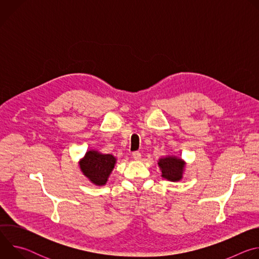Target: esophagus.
<instances>
[{
    "mask_svg": "<svg viewBox=\"0 0 259 259\" xmlns=\"http://www.w3.org/2000/svg\"><path fill=\"white\" fill-rule=\"evenodd\" d=\"M132 157H133V159H134V160H140V158H141V154H140L139 152H134V153L132 154Z\"/></svg>",
    "mask_w": 259,
    "mask_h": 259,
    "instance_id": "obj_1",
    "label": "esophagus"
}]
</instances>
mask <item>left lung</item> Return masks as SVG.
<instances>
[{"label":"left lung","instance_id":"left-lung-1","mask_svg":"<svg viewBox=\"0 0 259 259\" xmlns=\"http://www.w3.org/2000/svg\"><path fill=\"white\" fill-rule=\"evenodd\" d=\"M158 164L162 171V177L170 181H178L182 178V173L186 163L181 159L177 157H166L160 159Z\"/></svg>","mask_w":259,"mask_h":259}]
</instances>
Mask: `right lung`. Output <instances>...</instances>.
Wrapping results in <instances>:
<instances>
[{"mask_svg": "<svg viewBox=\"0 0 259 259\" xmlns=\"http://www.w3.org/2000/svg\"><path fill=\"white\" fill-rule=\"evenodd\" d=\"M116 164V158L113 155H103L96 151L86 153L80 162V167L85 176L96 186H103L113 171Z\"/></svg>", "mask_w": 259, "mask_h": 259, "instance_id": "right-lung-1", "label": "right lung"}]
</instances>
